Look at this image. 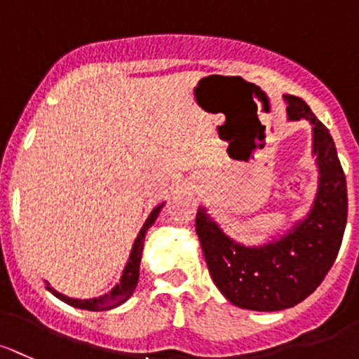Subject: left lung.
<instances>
[{
    "instance_id": "1",
    "label": "left lung",
    "mask_w": 359,
    "mask_h": 359,
    "mask_svg": "<svg viewBox=\"0 0 359 359\" xmlns=\"http://www.w3.org/2000/svg\"><path fill=\"white\" fill-rule=\"evenodd\" d=\"M289 120L313 126L318 192L303 220L278 239L249 248L230 239L199 206L196 232L215 285L236 306L255 311L292 308L313 292L334 265L348 220L344 170L329 129L301 97L284 96Z\"/></svg>"
}]
</instances>
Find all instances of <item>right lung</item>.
<instances>
[{
	"label": "right lung",
	"instance_id": "1",
	"mask_svg": "<svg viewBox=\"0 0 359 359\" xmlns=\"http://www.w3.org/2000/svg\"><path fill=\"white\" fill-rule=\"evenodd\" d=\"M163 205L165 203H161L160 206H156V208L151 211L148 220L144 222L142 229L139 230L137 237H135L134 244H132L129 262H127L126 269H123V273H122V277H120V282L110 290V292L103 294V296H100V297H90V299H75V297H69V296H63V294H60L58 290H55L51 287L50 282H46V289L50 290L53 296H56L58 299H62L63 303L70 304V306L79 308V309H89V311H107V309H113V308L120 306L122 303H126V301L132 296V292H134L135 285H137L139 266H141V256H142V248H144L146 232H148V229L154 224V220H156V217L160 215Z\"/></svg>",
	"mask_w": 359,
	"mask_h": 359
}]
</instances>
